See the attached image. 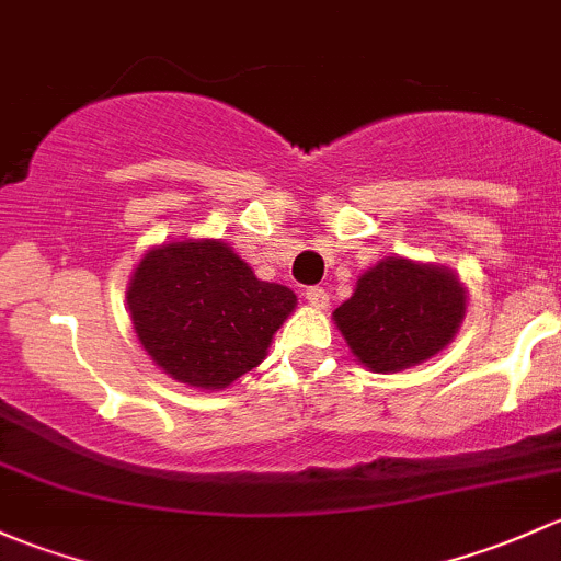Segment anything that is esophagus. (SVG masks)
I'll use <instances>...</instances> for the list:
<instances>
[{
    "instance_id": "1",
    "label": "esophagus",
    "mask_w": 561,
    "mask_h": 561,
    "mask_svg": "<svg viewBox=\"0 0 561 561\" xmlns=\"http://www.w3.org/2000/svg\"><path fill=\"white\" fill-rule=\"evenodd\" d=\"M306 304H309L311 309L325 311L328 304H330V298H328V293L322 290V287H309V290H306Z\"/></svg>"
}]
</instances>
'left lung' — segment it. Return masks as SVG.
<instances>
[{
  "label": "left lung",
  "mask_w": 561,
  "mask_h": 561,
  "mask_svg": "<svg viewBox=\"0 0 561 561\" xmlns=\"http://www.w3.org/2000/svg\"><path fill=\"white\" fill-rule=\"evenodd\" d=\"M468 311V287L449 265L385 257L333 311L352 357L374 374L427 363L451 344Z\"/></svg>",
  "instance_id": "8db88e82"
}]
</instances>
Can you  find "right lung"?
Here are the masks:
<instances>
[{"label":"right lung","mask_w":561,"mask_h":561,"mask_svg":"<svg viewBox=\"0 0 561 561\" xmlns=\"http://www.w3.org/2000/svg\"><path fill=\"white\" fill-rule=\"evenodd\" d=\"M126 300L152 363L180 385L217 392L263 363L298 296L257 279L226 241L174 239L141 255Z\"/></svg>","instance_id":"add662e5"}]
</instances>
